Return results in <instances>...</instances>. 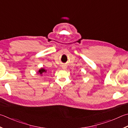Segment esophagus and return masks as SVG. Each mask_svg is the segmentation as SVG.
<instances>
[{
  "mask_svg": "<svg viewBox=\"0 0 128 128\" xmlns=\"http://www.w3.org/2000/svg\"><path fill=\"white\" fill-rule=\"evenodd\" d=\"M62 68H63V69H66V66H63V67H62Z\"/></svg>",
  "mask_w": 128,
  "mask_h": 128,
  "instance_id": "34e87169",
  "label": "esophagus"
}]
</instances>
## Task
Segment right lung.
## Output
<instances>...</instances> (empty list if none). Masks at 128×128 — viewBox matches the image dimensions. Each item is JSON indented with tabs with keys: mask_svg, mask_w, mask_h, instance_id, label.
Segmentation results:
<instances>
[{
	"mask_svg": "<svg viewBox=\"0 0 128 128\" xmlns=\"http://www.w3.org/2000/svg\"><path fill=\"white\" fill-rule=\"evenodd\" d=\"M46 70H45V69L41 68V69H40V70H39L38 72V74H40V75H42V74L43 73H46Z\"/></svg>",
	"mask_w": 128,
	"mask_h": 128,
	"instance_id": "obj_1",
	"label": "right lung"
}]
</instances>
